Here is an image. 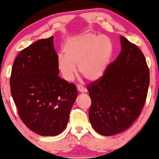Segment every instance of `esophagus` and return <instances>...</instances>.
Segmentation results:
<instances>
[{
    "instance_id": "34e87169",
    "label": "esophagus",
    "mask_w": 159,
    "mask_h": 159,
    "mask_svg": "<svg viewBox=\"0 0 159 159\" xmlns=\"http://www.w3.org/2000/svg\"><path fill=\"white\" fill-rule=\"evenodd\" d=\"M77 90L79 91L80 93H86L87 92V89H85L83 86H82V85H80V84L77 85Z\"/></svg>"
}]
</instances>
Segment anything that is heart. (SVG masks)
I'll return each instance as SVG.
<instances>
[{
	"instance_id": "heart-1",
	"label": "heart",
	"mask_w": 159,
	"mask_h": 159,
	"mask_svg": "<svg viewBox=\"0 0 159 159\" xmlns=\"http://www.w3.org/2000/svg\"><path fill=\"white\" fill-rule=\"evenodd\" d=\"M64 55H59L57 67L66 81L70 82L77 73L89 82L101 79L106 72L113 52V45L106 36L84 33L66 41Z\"/></svg>"
}]
</instances>
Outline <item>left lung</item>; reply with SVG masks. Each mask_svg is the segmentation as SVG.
Instances as JSON below:
<instances>
[{"label":"left lung","instance_id":"obj_1","mask_svg":"<svg viewBox=\"0 0 159 159\" xmlns=\"http://www.w3.org/2000/svg\"><path fill=\"white\" fill-rule=\"evenodd\" d=\"M121 51L103 77L87 85L92 100L89 118L99 134L109 136L128 129L141 114L150 82L143 52L120 36Z\"/></svg>","mask_w":159,"mask_h":159}]
</instances>
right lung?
Returning a JSON list of instances; mask_svg holds the SVG:
<instances>
[{"label":"right lung","mask_w":159,"mask_h":159,"mask_svg":"<svg viewBox=\"0 0 159 159\" xmlns=\"http://www.w3.org/2000/svg\"><path fill=\"white\" fill-rule=\"evenodd\" d=\"M53 39L38 40L22 50L11 75V95L20 118L42 136H54L65 129L77 97L75 85L58 75Z\"/></svg>","instance_id":"add662e5"}]
</instances>
